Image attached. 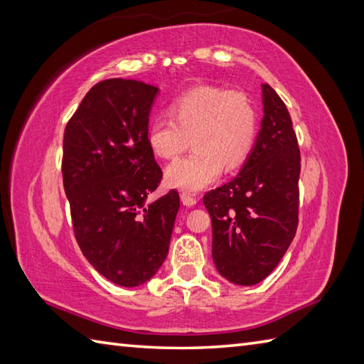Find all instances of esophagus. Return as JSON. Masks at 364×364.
I'll list each match as a JSON object with an SVG mask.
<instances>
[{"label": "esophagus", "mask_w": 364, "mask_h": 364, "mask_svg": "<svg viewBox=\"0 0 364 364\" xmlns=\"http://www.w3.org/2000/svg\"><path fill=\"white\" fill-rule=\"evenodd\" d=\"M180 198H181V203L184 206H188V208H191V206H196L197 205V198L196 197H192V196H189V193H186V192H183L181 196H180Z\"/></svg>", "instance_id": "1"}]
</instances>
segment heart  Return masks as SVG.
Returning <instances> with one entry per match:
<instances>
[{"mask_svg": "<svg viewBox=\"0 0 364 364\" xmlns=\"http://www.w3.org/2000/svg\"><path fill=\"white\" fill-rule=\"evenodd\" d=\"M172 117H158L147 129L154 154L172 159L189 146L196 150L166 168V183L184 192H198L223 172L240 167L251 154L259 132V113L242 91L200 87L171 104Z\"/></svg>", "mask_w": 364, "mask_h": 364, "instance_id": "obj_1", "label": "heart"}]
</instances>
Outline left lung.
<instances>
[{
  "label": "left lung",
  "instance_id": "1",
  "mask_svg": "<svg viewBox=\"0 0 364 364\" xmlns=\"http://www.w3.org/2000/svg\"><path fill=\"white\" fill-rule=\"evenodd\" d=\"M264 116L240 172L203 201L213 220V260L235 285H256L273 272L298 228L301 155L282 99L262 83Z\"/></svg>",
  "mask_w": 364,
  "mask_h": 364
}]
</instances>
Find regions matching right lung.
<instances>
[{
    "mask_svg": "<svg viewBox=\"0 0 364 364\" xmlns=\"http://www.w3.org/2000/svg\"><path fill=\"white\" fill-rule=\"evenodd\" d=\"M158 88L134 79L99 82L66 124L63 186L83 256L116 285L150 281L166 260L178 192L147 203L163 178L147 144Z\"/></svg>",
    "mask_w": 364,
    "mask_h": 364,
    "instance_id": "right-lung-1",
    "label": "right lung"
}]
</instances>
